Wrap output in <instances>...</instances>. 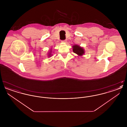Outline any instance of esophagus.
I'll return each instance as SVG.
<instances>
[{"label":"esophagus","instance_id":"obj_1","mask_svg":"<svg viewBox=\"0 0 127 127\" xmlns=\"http://www.w3.org/2000/svg\"><path fill=\"white\" fill-rule=\"evenodd\" d=\"M62 42H63V43H66V40H62Z\"/></svg>","mask_w":127,"mask_h":127}]
</instances>
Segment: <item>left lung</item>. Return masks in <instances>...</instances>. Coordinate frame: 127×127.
Listing matches in <instances>:
<instances>
[{
    "label": "left lung",
    "instance_id": "left-lung-1",
    "mask_svg": "<svg viewBox=\"0 0 127 127\" xmlns=\"http://www.w3.org/2000/svg\"><path fill=\"white\" fill-rule=\"evenodd\" d=\"M73 51L74 53L78 55V56H82L84 54L85 50L82 47H81L78 45H74L72 46Z\"/></svg>",
    "mask_w": 127,
    "mask_h": 127
}]
</instances>
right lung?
Wrapping results in <instances>:
<instances>
[{"instance_id": "1", "label": "right lung", "mask_w": 127, "mask_h": 127, "mask_svg": "<svg viewBox=\"0 0 127 127\" xmlns=\"http://www.w3.org/2000/svg\"><path fill=\"white\" fill-rule=\"evenodd\" d=\"M52 50H50L48 52V57H51L52 56Z\"/></svg>"}]
</instances>
